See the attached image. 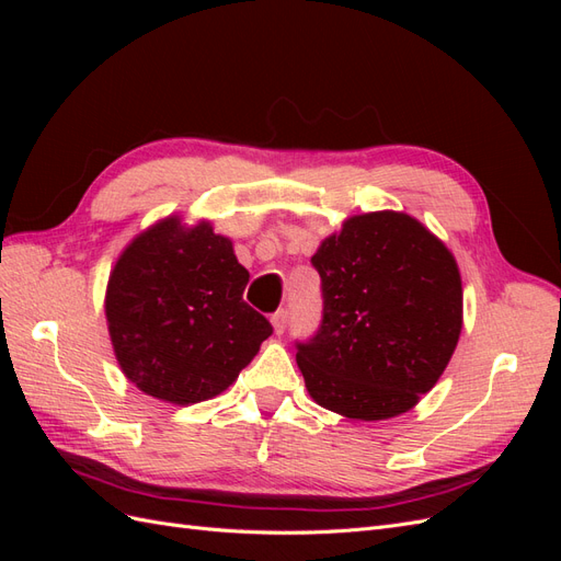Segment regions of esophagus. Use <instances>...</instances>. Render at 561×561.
<instances>
[{"mask_svg": "<svg viewBox=\"0 0 561 561\" xmlns=\"http://www.w3.org/2000/svg\"><path fill=\"white\" fill-rule=\"evenodd\" d=\"M271 325H274L276 334H283L285 328H287V309H280V311L271 316Z\"/></svg>", "mask_w": 561, "mask_h": 561, "instance_id": "esophagus-1", "label": "esophagus"}]
</instances>
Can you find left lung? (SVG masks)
<instances>
[{
  "label": "left lung",
  "mask_w": 561,
  "mask_h": 561,
  "mask_svg": "<svg viewBox=\"0 0 561 561\" xmlns=\"http://www.w3.org/2000/svg\"><path fill=\"white\" fill-rule=\"evenodd\" d=\"M322 322L297 346L309 396L355 421L393 419L443 377L463 328L461 271L416 217L377 210L344 219L311 257Z\"/></svg>",
  "instance_id": "8db88e82"
}]
</instances>
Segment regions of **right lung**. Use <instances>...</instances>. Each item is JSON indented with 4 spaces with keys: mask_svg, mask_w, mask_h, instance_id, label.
<instances>
[{
    "mask_svg": "<svg viewBox=\"0 0 561 561\" xmlns=\"http://www.w3.org/2000/svg\"><path fill=\"white\" fill-rule=\"evenodd\" d=\"M248 268L210 219L168 215L122 250L105 293L116 363L145 396L210 400L239 379L271 334L243 301Z\"/></svg>",
    "mask_w": 561,
    "mask_h": 561,
    "instance_id": "right-lung-1",
    "label": "right lung"
}]
</instances>
